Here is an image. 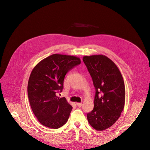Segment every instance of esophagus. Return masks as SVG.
<instances>
[{
	"label": "esophagus",
	"instance_id": "esophagus-1",
	"mask_svg": "<svg viewBox=\"0 0 150 150\" xmlns=\"http://www.w3.org/2000/svg\"><path fill=\"white\" fill-rule=\"evenodd\" d=\"M76 105L78 106V107L80 108V107H81V106H82L83 104H82L81 103H76Z\"/></svg>",
	"mask_w": 150,
	"mask_h": 150
}]
</instances>
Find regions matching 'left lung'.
Segmentation results:
<instances>
[{
	"instance_id": "8db88e82",
	"label": "left lung",
	"mask_w": 150,
	"mask_h": 150,
	"mask_svg": "<svg viewBox=\"0 0 150 150\" xmlns=\"http://www.w3.org/2000/svg\"><path fill=\"white\" fill-rule=\"evenodd\" d=\"M83 60L96 89L94 107L87 119L94 129L103 131L118 120L125 103L123 78L115 63L103 54L84 56Z\"/></svg>"
}]
</instances>
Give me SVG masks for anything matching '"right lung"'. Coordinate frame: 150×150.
<instances>
[{"instance_id":"1","label":"right lung","mask_w":150,"mask_h":150,"mask_svg":"<svg viewBox=\"0 0 150 150\" xmlns=\"http://www.w3.org/2000/svg\"><path fill=\"white\" fill-rule=\"evenodd\" d=\"M80 63L78 57L53 54L33 68L28 82V97L35 115L45 127L58 129L67 122L72 106L57 93L62 91L66 74Z\"/></svg>"}]
</instances>
